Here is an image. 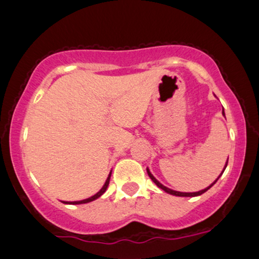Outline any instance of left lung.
<instances>
[{
	"label": "left lung",
	"instance_id": "left-lung-1",
	"mask_svg": "<svg viewBox=\"0 0 259 259\" xmlns=\"http://www.w3.org/2000/svg\"><path fill=\"white\" fill-rule=\"evenodd\" d=\"M223 115H224V110H223ZM227 165H228V161H227V164H225V166H224V170H225V167H227ZM224 170L222 171V174L224 172ZM147 172H148V175H149V177L151 178V181L154 182V183H155L156 185H157L158 188H161L162 190H164L165 192H167V194H170V195H175V196H180V197H195V196H199V195H202V194H204V192H205V191L209 190V189H210L211 187H212V185H213L214 183H216V182L218 181V178L221 177V176L218 177L217 180L214 181L213 183L210 185V187H207L206 189H204V190H201V191H198V192H180V191H175V190H171V189H169V188L164 187V185H162L161 183H159V182H158L157 180H156V178H155L154 176H152V175L150 174V171H149V169H147ZM222 174H221V175H222Z\"/></svg>",
	"mask_w": 259,
	"mask_h": 259
}]
</instances>
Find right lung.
I'll use <instances>...</instances> for the list:
<instances>
[{
  "mask_svg": "<svg viewBox=\"0 0 259 259\" xmlns=\"http://www.w3.org/2000/svg\"><path fill=\"white\" fill-rule=\"evenodd\" d=\"M110 176H111V172L109 174V176H108V178H107V181H105L103 188H102L101 190L98 191L96 195L92 196V197H90V198L83 199V201H78V202H64V203H65V204H84V203H89V202H92V201H95V199H96V198L101 197V196L103 195L104 192H105V190H107V188H108V185H109V182H110Z\"/></svg>",
  "mask_w": 259,
  "mask_h": 259,
  "instance_id": "add662e5",
  "label": "right lung"
}]
</instances>
